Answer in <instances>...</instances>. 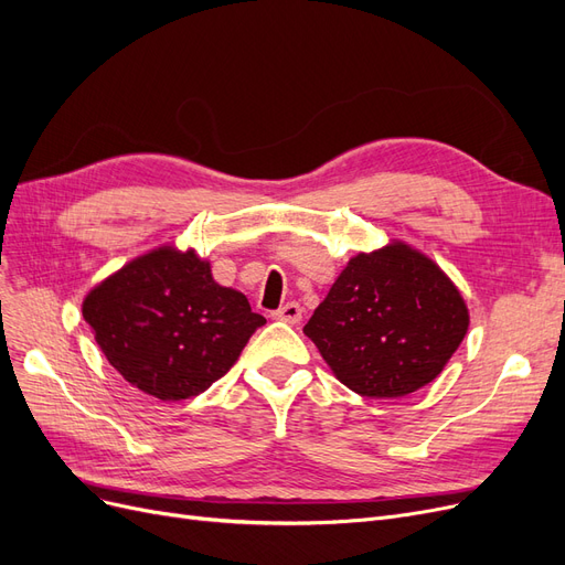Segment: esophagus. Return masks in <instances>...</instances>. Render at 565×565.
I'll use <instances>...</instances> for the list:
<instances>
[{
  "mask_svg": "<svg viewBox=\"0 0 565 565\" xmlns=\"http://www.w3.org/2000/svg\"><path fill=\"white\" fill-rule=\"evenodd\" d=\"M301 306L297 301H287L282 309H278L276 313H273V318L276 320H282V322H289V324H297L301 320Z\"/></svg>",
  "mask_w": 565,
  "mask_h": 565,
  "instance_id": "esophagus-1",
  "label": "esophagus"
}]
</instances>
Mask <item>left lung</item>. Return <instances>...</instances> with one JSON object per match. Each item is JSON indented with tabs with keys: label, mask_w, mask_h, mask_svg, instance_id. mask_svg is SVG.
Wrapping results in <instances>:
<instances>
[{
	"label": "left lung",
	"mask_w": 565,
	"mask_h": 565,
	"mask_svg": "<svg viewBox=\"0 0 565 565\" xmlns=\"http://www.w3.org/2000/svg\"><path fill=\"white\" fill-rule=\"evenodd\" d=\"M467 328V303L446 273L393 243L353 256L303 334L351 391L401 398L438 377Z\"/></svg>",
	"instance_id": "8db88e82"
}]
</instances>
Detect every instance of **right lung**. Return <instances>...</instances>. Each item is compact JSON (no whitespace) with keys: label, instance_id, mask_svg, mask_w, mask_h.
I'll list each match as a JSON object with an SVG mask.
<instances>
[{"label":"right lung","instance_id":"1","mask_svg":"<svg viewBox=\"0 0 565 565\" xmlns=\"http://www.w3.org/2000/svg\"><path fill=\"white\" fill-rule=\"evenodd\" d=\"M96 344L122 377L160 401L207 391L266 322L243 292L214 282L195 252L152 249L82 303Z\"/></svg>","mask_w":565,"mask_h":565}]
</instances>
